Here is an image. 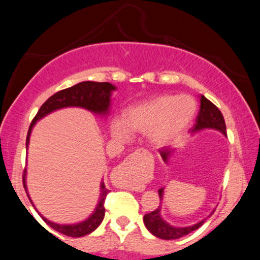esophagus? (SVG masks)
<instances>
[{"label": "esophagus", "instance_id": "1", "mask_svg": "<svg viewBox=\"0 0 260 260\" xmlns=\"http://www.w3.org/2000/svg\"><path fill=\"white\" fill-rule=\"evenodd\" d=\"M134 162H136V156H134V154L129 155V156L126 157V159L123 160V162H121L120 165L117 166V168L115 169V174L116 175H120L122 172H124L128 168H131V166L134 165ZM124 183L127 184V186H133L134 184V181L132 178H127L126 181H124Z\"/></svg>", "mask_w": 260, "mask_h": 260}]
</instances>
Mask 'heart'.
<instances>
[{
  "label": "heart",
  "mask_w": 260,
  "mask_h": 260,
  "mask_svg": "<svg viewBox=\"0 0 260 260\" xmlns=\"http://www.w3.org/2000/svg\"><path fill=\"white\" fill-rule=\"evenodd\" d=\"M196 110L188 95H160L128 107L121 122H112L110 132L118 142L127 140L129 132L148 133L155 147H165L187 129Z\"/></svg>",
  "instance_id": "obj_1"
}]
</instances>
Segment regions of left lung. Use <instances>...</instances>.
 Returning <instances> with one entry per match:
<instances>
[{"instance_id": "obj_1", "label": "left lung", "mask_w": 260, "mask_h": 260, "mask_svg": "<svg viewBox=\"0 0 260 260\" xmlns=\"http://www.w3.org/2000/svg\"><path fill=\"white\" fill-rule=\"evenodd\" d=\"M201 99V109H199V113L197 116V121L193 126L192 129H190V133H197L199 131L203 129H215L221 132L223 136H226V124H225V120H223V116L222 113L220 112V110L214 105L211 101H209L204 95H201L199 96ZM160 155L162 157V160L165 161L166 164L169 162L170 156L174 154V149L166 147L160 149ZM164 189L165 188H160L159 189V197H160V205L159 208L155 209L154 211L151 213L145 214L144 221L145 228H147L149 231L151 232L154 236L156 237L161 238V240H177V238L183 237L188 234H190L192 231H196L197 229H199L203 223L205 222L207 217L205 219L201 220L199 222L194 223V225H190V226H184V228H180V226H174V225H170L168 221L162 219L161 216V205H162V199H164ZM215 211L214 209L210 214H209L208 217H210Z\"/></svg>"}]
</instances>
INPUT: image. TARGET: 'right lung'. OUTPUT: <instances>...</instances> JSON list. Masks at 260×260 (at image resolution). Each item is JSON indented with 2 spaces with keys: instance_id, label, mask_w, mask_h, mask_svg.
Listing matches in <instances>:
<instances>
[{
  "instance_id": "1",
  "label": "right lung",
  "mask_w": 260,
  "mask_h": 260,
  "mask_svg": "<svg viewBox=\"0 0 260 260\" xmlns=\"http://www.w3.org/2000/svg\"><path fill=\"white\" fill-rule=\"evenodd\" d=\"M116 89L117 88L113 84H111V83H99L88 80V82L78 83V84L71 86V88H67L64 89V90H61L56 92V94H53L51 98H49V99L43 104V106L40 107L37 116H35L34 120H32L30 123V127H29L28 131V136H26V150H28L29 142H30L31 131L35 124H37V122L53 111L66 109V107H82V109L88 110V111L95 113V115L107 117L110 113V107H111V95ZM23 183H24L26 196H28L29 201H30L32 204L30 196H29L28 193V188H26V170L24 171V175H23ZM107 193H109V189H106L104 182H101L100 197L99 202H98L96 204V208L92 211L91 215H89L85 220H83V221L80 222L56 223L53 221H50L46 217H44L40 213H39V215L43 217V220L47 223V225L51 226L53 230H56L59 234L70 236V237H82V236L91 234V232L103 222L104 216H105V207H104V203H105ZM32 207H34V209H37L34 204H32Z\"/></svg>"
}]
</instances>
